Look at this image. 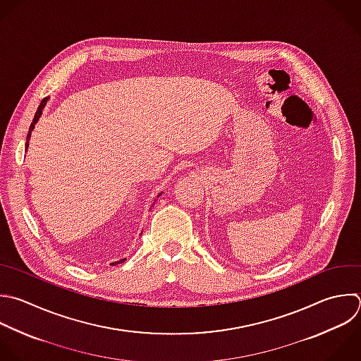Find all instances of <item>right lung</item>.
<instances>
[{"instance_id": "obj_1", "label": "right lung", "mask_w": 361, "mask_h": 361, "mask_svg": "<svg viewBox=\"0 0 361 361\" xmlns=\"http://www.w3.org/2000/svg\"><path fill=\"white\" fill-rule=\"evenodd\" d=\"M48 100H49V97H45V99L41 102V104H39V107H38V110H37V113H35V117H34V120H32V124H31L30 131H28V135H27V144H25V148H27V149H28V147H30L31 134H32V131H34L37 123L39 121V118H41V116H42V111H44V109H45V106H47V103H48ZM161 195H162V193H159L158 197H159ZM123 261H126V258H123V259H120V261H117V262H123ZM117 262H113V264H117Z\"/></svg>"}]
</instances>
